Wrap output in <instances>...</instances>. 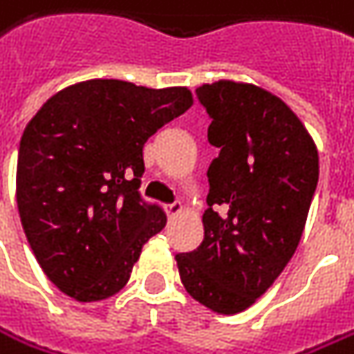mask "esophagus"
<instances>
[{
    "label": "esophagus",
    "mask_w": 354,
    "mask_h": 354,
    "mask_svg": "<svg viewBox=\"0 0 354 354\" xmlns=\"http://www.w3.org/2000/svg\"><path fill=\"white\" fill-rule=\"evenodd\" d=\"M182 203L180 201H174V203H170V205H166V214L170 215V217H176L178 214H182Z\"/></svg>",
    "instance_id": "34e87169"
}]
</instances>
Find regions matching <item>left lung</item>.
<instances>
[{"label":"left lung","mask_w":354,"mask_h":354,"mask_svg":"<svg viewBox=\"0 0 354 354\" xmlns=\"http://www.w3.org/2000/svg\"><path fill=\"white\" fill-rule=\"evenodd\" d=\"M198 100L219 149L207 170L203 241L176 254L192 298L221 315L247 310L298 249L319 178L317 147L278 95L254 84H203Z\"/></svg>","instance_id":"1"}]
</instances>
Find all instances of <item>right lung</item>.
Instances as JSON below:
<instances>
[{"mask_svg":"<svg viewBox=\"0 0 354 354\" xmlns=\"http://www.w3.org/2000/svg\"><path fill=\"white\" fill-rule=\"evenodd\" d=\"M192 104L188 88L88 80L55 93L27 123L19 217L60 292L100 301L127 284L142 245L166 225L165 212L140 200L142 147Z\"/></svg>","mask_w":354,"mask_h":354,"instance_id":"add662e5","label":"right lung"}]
</instances>
